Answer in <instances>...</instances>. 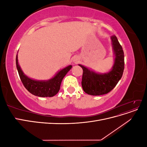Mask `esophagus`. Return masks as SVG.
<instances>
[{"instance_id":"obj_1","label":"esophagus","mask_w":147,"mask_h":147,"mask_svg":"<svg viewBox=\"0 0 147 147\" xmlns=\"http://www.w3.org/2000/svg\"><path fill=\"white\" fill-rule=\"evenodd\" d=\"M73 61H74V63H75V64L78 63V62H79V59H78V57L77 56H74V58H73Z\"/></svg>"}]
</instances>
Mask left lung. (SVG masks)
<instances>
[{"label":"left lung","mask_w":147,"mask_h":147,"mask_svg":"<svg viewBox=\"0 0 147 147\" xmlns=\"http://www.w3.org/2000/svg\"><path fill=\"white\" fill-rule=\"evenodd\" d=\"M115 54V64L110 72L99 74L80 64L83 69L82 86L83 91L92 96L107 94L117 85L122 77L124 69V56L121 45L115 35L111 37Z\"/></svg>","instance_id":"obj_1"}]
</instances>
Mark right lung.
Instances as JSON below:
<instances>
[{"label":"right lung","mask_w":147,"mask_h":147,"mask_svg":"<svg viewBox=\"0 0 147 147\" xmlns=\"http://www.w3.org/2000/svg\"><path fill=\"white\" fill-rule=\"evenodd\" d=\"M16 64L20 79L24 86L31 94L38 97H53L55 96L60 90L61 84L63 78L72 67L69 65L61 70L54 78L48 81H36L28 78L24 74L18 63L17 55Z\"/></svg>","instance_id":"add662e5"}]
</instances>
